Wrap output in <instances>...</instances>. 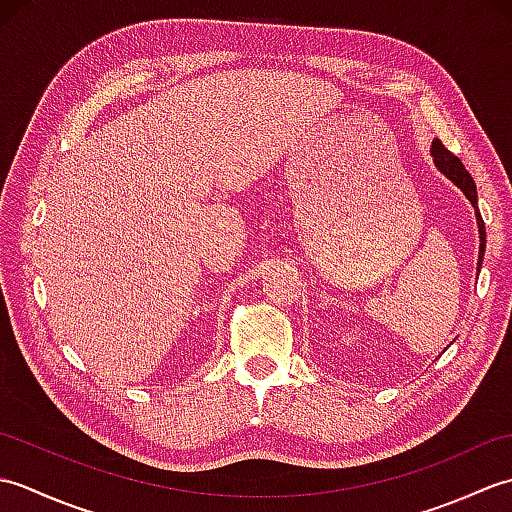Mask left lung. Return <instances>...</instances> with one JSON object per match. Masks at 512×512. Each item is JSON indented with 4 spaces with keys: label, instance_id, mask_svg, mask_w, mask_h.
<instances>
[{
    "label": "left lung",
    "instance_id": "8db88e82",
    "mask_svg": "<svg viewBox=\"0 0 512 512\" xmlns=\"http://www.w3.org/2000/svg\"><path fill=\"white\" fill-rule=\"evenodd\" d=\"M431 151H433V160H436V165L440 167V171L444 173V176H449L455 184H458V187L464 191L466 198H469L471 204L475 206L477 226H480V239H482V244H480V262H477V268H480L482 266V259H484V248H486V228H484V220H482L480 211H477V189H475V182L471 178V173L464 169L462 160L455 156V154H451V151L444 147L440 140H433Z\"/></svg>",
    "mask_w": 512,
    "mask_h": 512
}]
</instances>
